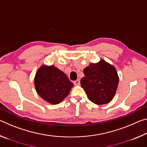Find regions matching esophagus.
I'll return each instance as SVG.
<instances>
[{"mask_svg":"<svg viewBox=\"0 0 147 147\" xmlns=\"http://www.w3.org/2000/svg\"><path fill=\"white\" fill-rule=\"evenodd\" d=\"M74 84L75 86H79L80 84V80H76L74 81Z\"/></svg>","mask_w":147,"mask_h":147,"instance_id":"1","label":"esophagus"}]
</instances>
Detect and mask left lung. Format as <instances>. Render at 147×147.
I'll use <instances>...</instances> for the list:
<instances>
[{
  "label": "left lung",
  "instance_id": "left-lung-1",
  "mask_svg": "<svg viewBox=\"0 0 147 147\" xmlns=\"http://www.w3.org/2000/svg\"><path fill=\"white\" fill-rule=\"evenodd\" d=\"M80 84L88 98L98 105L107 104L115 95L119 84L116 69L104 60L84 69Z\"/></svg>",
  "mask_w": 147,
  "mask_h": 147
}]
</instances>
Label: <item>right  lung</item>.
<instances>
[{
	"instance_id": "add662e5",
	"label": "right lung",
	"mask_w": 147,
	"mask_h": 147,
	"mask_svg": "<svg viewBox=\"0 0 147 147\" xmlns=\"http://www.w3.org/2000/svg\"><path fill=\"white\" fill-rule=\"evenodd\" d=\"M34 83L39 96L53 104L60 103L73 87L66 74L53 65L41 67Z\"/></svg>"
}]
</instances>
